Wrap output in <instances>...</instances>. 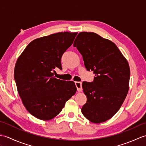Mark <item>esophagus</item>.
<instances>
[{
	"label": "esophagus",
	"mask_w": 146,
	"mask_h": 146,
	"mask_svg": "<svg viewBox=\"0 0 146 146\" xmlns=\"http://www.w3.org/2000/svg\"><path fill=\"white\" fill-rule=\"evenodd\" d=\"M75 85L77 88V90H78L79 92L82 91V82H75Z\"/></svg>",
	"instance_id": "1"
}]
</instances>
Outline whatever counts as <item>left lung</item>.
Wrapping results in <instances>:
<instances>
[{
	"label": "left lung",
	"instance_id": "1",
	"mask_svg": "<svg viewBox=\"0 0 146 146\" xmlns=\"http://www.w3.org/2000/svg\"><path fill=\"white\" fill-rule=\"evenodd\" d=\"M85 66L95 74L93 82L82 83L86 103L82 112L95 123L111 119L125 100L129 88L127 61L114 43L95 33H80L74 41Z\"/></svg>",
	"mask_w": 146,
	"mask_h": 146
}]
</instances>
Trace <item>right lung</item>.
Segmentation results:
<instances>
[{
    "label": "right lung",
    "instance_id": "1",
    "mask_svg": "<svg viewBox=\"0 0 146 146\" xmlns=\"http://www.w3.org/2000/svg\"><path fill=\"white\" fill-rule=\"evenodd\" d=\"M77 34L61 32L36 39L17 59L14 78L18 93L27 110L39 119H53L75 94V83L55 78L54 70L62 68V55Z\"/></svg>",
    "mask_w": 146,
    "mask_h": 146
}]
</instances>
